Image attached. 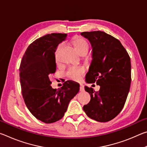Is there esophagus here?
<instances>
[{
    "label": "esophagus",
    "instance_id": "esophagus-1",
    "mask_svg": "<svg viewBox=\"0 0 147 147\" xmlns=\"http://www.w3.org/2000/svg\"><path fill=\"white\" fill-rule=\"evenodd\" d=\"M80 91H84V86L82 85V84H80Z\"/></svg>",
    "mask_w": 147,
    "mask_h": 147
}]
</instances>
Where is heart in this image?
<instances>
[{
  "label": "heart",
  "mask_w": 147,
  "mask_h": 147,
  "mask_svg": "<svg viewBox=\"0 0 147 147\" xmlns=\"http://www.w3.org/2000/svg\"><path fill=\"white\" fill-rule=\"evenodd\" d=\"M73 44L74 47V48L76 49V51L78 53L81 54L85 52V53H88L89 51V44L85 39L82 38H76L73 41ZM63 45V44H60L58 47L57 49L56 53L59 49H61V47ZM56 53V58L57 59V56ZM84 73V69L82 67H72L69 69L68 71V75L70 77L71 79L73 80H77L80 78L82 74Z\"/></svg>",
  "instance_id": "heart-1"
}]
</instances>
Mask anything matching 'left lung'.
<instances>
[{"label":"left lung","mask_w":147,"mask_h":147,"mask_svg":"<svg viewBox=\"0 0 147 147\" xmlns=\"http://www.w3.org/2000/svg\"><path fill=\"white\" fill-rule=\"evenodd\" d=\"M89 41L92 61L86 74L87 83L96 82L98 92L85 86L91 100L83 107L89 117L108 122L123 109L131 84L130 58L118 39L104 32H84L80 34Z\"/></svg>","instance_id":"1"}]
</instances>
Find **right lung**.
Segmentation results:
<instances>
[{"instance_id": "obj_1", "label": "right lung", "mask_w": 147, "mask_h": 147, "mask_svg": "<svg viewBox=\"0 0 147 147\" xmlns=\"http://www.w3.org/2000/svg\"><path fill=\"white\" fill-rule=\"evenodd\" d=\"M66 34L53 33L39 38L27 48L19 67L24 102L30 113L45 123L63 117L69 102L80 90L79 84L68 80L58 89L51 86L50 76L56 70L55 52Z\"/></svg>"}]
</instances>
